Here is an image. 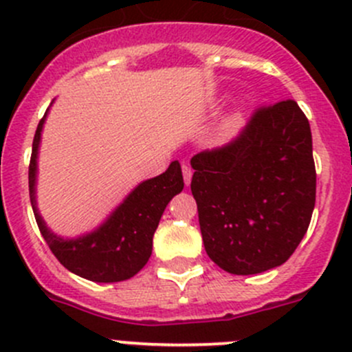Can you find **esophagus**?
<instances>
[{"mask_svg":"<svg viewBox=\"0 0 352 352\" xmlns=\"http://www.w3.org/2000/svg\"><path fill=\"white\" fill-rule=\"evenodd\" d=\"M182 173H184V180H186V184H187V186H189L190 179H192V170H190V166L184 165L182 166Z\"/></svg>","mask_w":352,"mask_h":352,"instance_id":"esophagus-1","label":"esophagus"}]
</instances>
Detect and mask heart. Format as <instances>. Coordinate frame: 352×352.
<instances>
[{
    "label": "heart",
    "mask_w": 352,
    "mask_h": 352,
    "mask_svg": "<svg viewBox=\"0 0 352 352\" xmlns=\"http://www.w3.org/2000/svg\"><path fill=\"white\" fill-rule=\"evenodd\" d=\"M239 122H240V116H236L235 119L232 120V126H236V124H239Z\"/></svg>",
    "instance_id": "1"
}]
</instances>
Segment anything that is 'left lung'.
<instances>
[{
    "instance_id": "obj_1",
    "label": "left lung",
    "mask_w": 352,
    "mask_h": 352,
    "mask_svg": "<svg viewBox=\"0 0 352 352\" xmlns=\"http://www.w3.org/2000/svg\"><path fill=\"white\" fill-rule=\"evenodd\" d=\"M206 254L230 274L285 264L315 208L311 131L294 100L262 107L225 146L192 156Z\"/></svg>"
}]
</instances>
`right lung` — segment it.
<instances>
[{
  "label": "right lung",
  "mask_w": 352,
  "mask_h": 352,
  "mask_svg": "<svg viewBox=\"0 0 352 352\" xmlns=\"http://www.w3.org/2000/svg\"><path fill=\"white\" fill-rule=\"evenodd\" d=\"M49 112V109H47ZM47 112L38 122L28 166V190L35 221L59 262L80 278L95 283L131 279L146 265L153 250L160 218L173 196L182 192L180 163L172 162L162 175L138 184L100 226L76 239H65L47 228L37 209V158Z\"/></svg>",
  "instance_id": "right-lung-1"
}]
</instances>
